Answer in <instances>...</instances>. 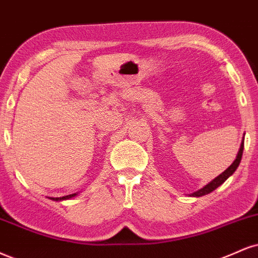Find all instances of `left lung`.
I'll return each instance as SVG.
<instances>
[{
  "instance_id": "8db88e82",
  "label": "left lung",
  "mask_w": 258,
  "mask_h": 258,
  "mask_svg": "<svg viewBox=\"0 0 258 258\" xmlns=\"http://www.w3.org/2000/svg\"><path fill=\"white\" fill-rule=\"evenodd\" d=\"M243 150H244V137H243V141H241L240 148H239L237 157H235L233 163H232L231 166H229L228 168L225 170V172H222L221 174L216 176L215 179H213L212 181L209 182V184H207L206 186H203V187L200 188L198 191L194 192V194H191L190 196H192V197H202V196H204V195L210 194V192H213L214 190H215V188H218L220 185H222L223 182H225L226 180L229 178V176L233 174V173L235 172V169L238 168L239 163H240V161H241V156H243Z\"/></svg>"
}]
</instances>
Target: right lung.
I'll return each mask as SVG.
<instances>
[{"instance_id":"add662e5","label":"right lung","mask_w":258,"mask_h":258,"mask_svg":"<svg viewBox=\"0 0 258 258\" xmlns=\"http://www.w3.org/2000/svg\"><path fill=\"white\" fill-rule=\"evenodd\" d=\"M78 194H73V195H68V196H63V197H50V200L52 201H64V200H70V198L76 197Z\"/></svg>"}]
</instances>
